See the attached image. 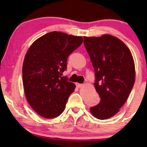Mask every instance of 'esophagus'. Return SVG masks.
Instances as JSON below:
<instances>
[{"instance_id": "obj_1", "label": "esophagus", "mask_w": 147, "mask_h": 147, "mask_svg": "<svg viewBox=\"0 0 147 147\" xmlns=\"http://www.w3.org/2000/svg\"><path fill=\"white\" fill-rule=\"evenodd\" d=\"M83 86H84V84H78V83L76 84V86H77L78 88H81Z\"/></svg>"}]
</instances>
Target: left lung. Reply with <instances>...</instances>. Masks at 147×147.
<instances>
[{
    "label": "left lung",
    "instance_id": "obj_1",
    "mask_svg": "<svg viewBox=\"0 0 147 147\" xmlns=\"http://www.w3.org/2000/svg\"><path fill=\"white\" fill-rule=\"evenodd\" d=\"M84 39L95 71L94 87L100 98V103L90 110L94 117L105 120L119 111L133 88V57L127 46L114 36Z\"/></svg>",
    "mask_w": 147,
    "mask_h": 147
}]
</instances>
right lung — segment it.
I'll return each instance as SVG.
<instances>
[{"label":"right lung","instance_id":"right-lung-1","mask_svg":"<svg viewBox=\"0 0 147 147\" xmlns=\"http://www.w3.org/2000/svg\"><path fill=\"white\" fill-rule=\"evenodd\" d=\"M83 43V38L61 32L48 33L36 40L26 53L23 82L27 100L40 116L53 118L65 109L75 84L62 76L67 57Z\"/></svg>","mask_w":147,"mask_h":147}]
</instances>
